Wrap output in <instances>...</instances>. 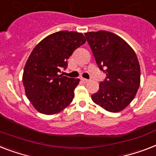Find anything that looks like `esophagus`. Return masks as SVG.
<instances>
[{
	"mask_svg": "<svg viewBox=\"0 0 156 156\" xmlns=\"http://www.w3.org/2000/svg\"><path fill=\"white\" fill-rule=\"evenodd\" d=\"M81 81H82V82H84V83H87V82H88V79H86V78H81Z\"/></svg>",
	"mask_w": 156,
	"mask_h": 156,
	"instance_id": "obj_1",
	"label": "esophagus"
}]
</instances>
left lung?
Segmentation results:
<instances>
[{
  "instance_id": "obj_1",
  "label": "left lung",
  "mask_w": 156,
  "mask_h": 156,
  "mask_svg": "<svg viewBox=\"0 0 156 156\" xmlns=\"http://www.w3.org/2000/svg\"><path fill=\"white\" fill-rule=\"evenodd\" d=\"M85 36L98 68L107 75L91 98L107 111H122L140 87V66L135 51L123 39L108 31L86 33Z\"/></svg>"
}]
</instances>
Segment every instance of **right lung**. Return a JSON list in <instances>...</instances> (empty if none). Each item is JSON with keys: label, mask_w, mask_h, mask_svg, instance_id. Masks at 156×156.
<instances>
[{"label": "right lung", "mask_w": 156, "mask_h": 156, "mask_svg": "<svg viewBox=\"0 0 156 156\" xmlns=\"http://www.w3.org/2000/svg\"><path fill=\"white\" fill-rule=\"evenodd\" d=\"M86 42L81 33L59 31L43 39L33 49L25 66L23 85L28 99L40 113L54 115L70 104L78 78L59 74L67 59Z\"/></svg>", "instance_id": "1"}]
</instances>
